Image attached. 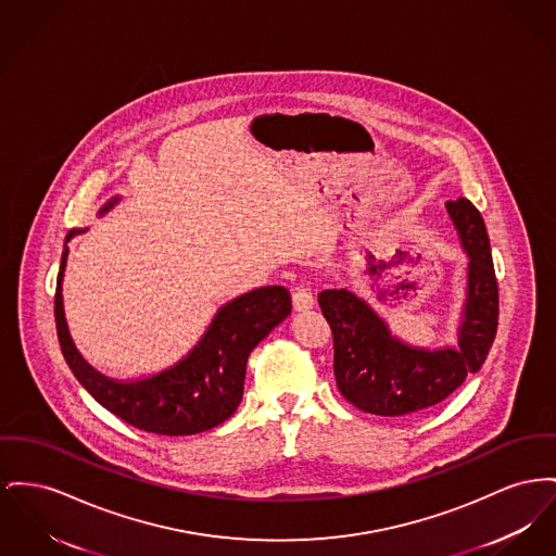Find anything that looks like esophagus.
<instances>
[{
  "instance_id": "obj_1",
  "label": "esophagus",
  "mask_w": 556,
  "mask_h": 556,
  "mask_svg": "<svg viewBox=\"0 0 556 556\" xmlns=\"http://www.w3.org/2000/svg\"><path fill=\"white\" fill-rule=\"evenodd\" d=\"M292 304H294V308L298 313H304V311L313 308L315 300H313L311 290H308V288H304V286H298V288H294V292H292Z\"/></svg>"
}]
</instances>
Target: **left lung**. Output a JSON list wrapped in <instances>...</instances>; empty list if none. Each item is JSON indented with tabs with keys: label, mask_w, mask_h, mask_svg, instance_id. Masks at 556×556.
<instances>
[{
	"label": "left lung",
	"mask_w": 556,
	"mask_h": 556,
	"mask_svg": "<svg viewBox=\"0 0 556 556\" xmlns=\"http://www.w3.org/2000/svg\"><path fill=\"white\" fill-rule=\"evenodd\" d=\"M464 252L468 286L457 329V349L428 351L392 336L382 317L351 290H324L321 313L333 336L338 391L361 412L407 416L447 399L477 374L497 331V281L481 212L464 197L445 203Z\"/></svg>",
	"instance_id": "1"
}]
</instances>
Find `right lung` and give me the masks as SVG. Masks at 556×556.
Masks as SVG:
<instances>
[{
  "mask_svg": "<svg viewBox=\"0 0 556 556\" xmlns=\"http://www.w3.org/2000/svg\"><path fill=\"white\" fill-rule=\"evenodd\" d=\"M119 197L100 207V216L109 212ZM84 230H71L66 241ZM63 252L54 317L61 351L79 384L102 407L124 422L147 432L182 437L223 425L235 414L243 396L245 365L250 353L275 327L292 313L290 292L281 286H266L227 302L212 319L195 349L185 357L144 380L119 382L99 374L75 349L63 308Z\"/></svg>",
  "mask_w": 556,
  "mask_h": 556,
  "instance_id": "right-lung-1",
  "label": "right lung"
}]
</instances>
